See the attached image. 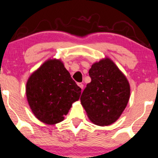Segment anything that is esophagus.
<instances>
[{
    "label": "esophagus",
    "mask_w": 158,
    "mask_h": 158,
    "mask_svg": "<svg viewBox=\"0 0 158 158\" xmlns=\"http://www.w3.org/2000/svg\"><path fill=\"white\" fill-rule=\"evenodd\" d=\"M77 85H78L80 87L83 89V88H84V84H83L82 83H77Z\"/></svg>",
    "instance_id": "obj_1"
}]
</instances>
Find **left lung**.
I'll return each mask as SVG.
<instances>
[{
	"mask_svg": "<svg viewBox=\"0 0 158 158\" xmlns=\"http://www.w3.org/2000/svg\"><path fill=\"white\" fill-rule=\"evenodd\" d=\"M89 75L91 82L83 91L81 102L93 123L108 126L116 121L126 108L130 99V84L108 58L93 64Z\"/></svg>",
	"mask_w": 158,
	"mask_h": 158,
	"instance_id": "8db88e82",
	"label": "left lung"
}]
</instances>
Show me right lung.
Returning a JSON list of instances; mask_svg holds the SVG:
<instances>
[{"instance_id":"add662e5","label":"right lung","mask_w":158,"mask_h":158,"mask_svg":"<svg viewBox=\"0 0 158 158\" xmlns=\"http://www.w3.org/2000/svg\"><path fill=\"white\" fill-rule=\"evenodd\" d=\"M81 89L60 60L50 59L30 76L26 96L32 112L47 124L64 120L74 102L79 99Z\"/></svg>"}]
</instances>
